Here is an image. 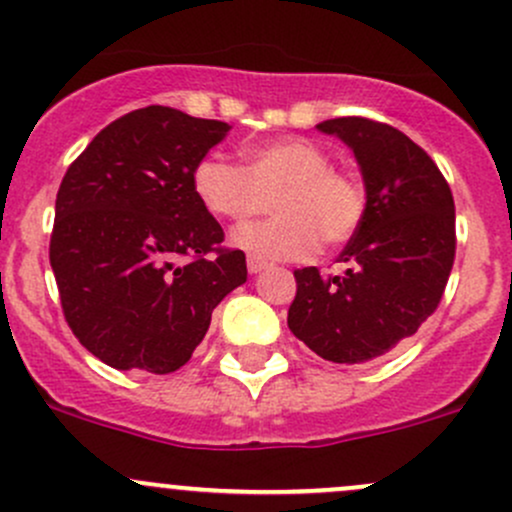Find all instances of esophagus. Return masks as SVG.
<instances>
[{"label": "esophagus", "mask_w": 512, "mask_h": 512, "mask_svg": "<svg viewBox=\"0 0 512 512\" xmlns=\"http://www.w3.org/2000/svg\"><path fill=\"white\" fill-rule=\"evenodd\" d=\"M267 267H269V262L260 260V257H255V255H250V257H247V269H250V274H257V272H262V269H267Z\"/></svg>", "instance_id": "1"}]
</instances>
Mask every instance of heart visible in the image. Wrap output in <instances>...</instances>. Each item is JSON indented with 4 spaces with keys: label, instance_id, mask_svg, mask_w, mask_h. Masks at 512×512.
<instances>
[{
    "label": "heart",
    "instance_id": "heart-1",
    "mask_svg": "<svg viewBox=\"0 0 512 512\" xmlns=\"http://www.w3.org/2000/svg\"><path fill=\"white\" fill-rule=\"evenodd\" d=\"M192 189L206 211L245 223L279 213L235 233V245L267 260H303L325 245H345L367 216V187L357 174L333 167V155L306 138L269 140L247 148L245 167L209 153L192 170Z\"/></svg>",
    "mask_w": 512,
    "mask_h": 512
}]
</instances>
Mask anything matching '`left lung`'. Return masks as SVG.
I'll return each instance as SVG.
<instances>
[{"label":"left lung","instance_id":"8db88e82","mask_svg":"<svg viewBox=\"0 0 512 512\" xmlns=\"http://www.w3.org/2000/svg\"><path fill=\"white\" fill-rule=\"evenodd\" d=\"M352 148L367 216L340 252V277L296 269L291 333L318 357H384L435 313L454 265V199L432 157L389 123L342 116L318 123Z\"/></svg>","mask_w":512,"mask_h":512}]
</instances>
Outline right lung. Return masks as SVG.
Returning <instances> with one entry per match:
<instances>
[{"instance_id":"right-lung-1","label":"right lung","mask_w":512,"mask_h":512,"mask_svg":"<svg viewBox=\"0 0 512 512\" xmlns=\"http://www.w3.org/2000/svg\"><path fill=\"white\" fill-rule=\"evenodd\" d=\"M230 131L145 106L99 131L55 199L50 267L75 338L114 369L170 374L245 284L243 250L201 206L192 170Z\"/></svg>"}]
</instances>
